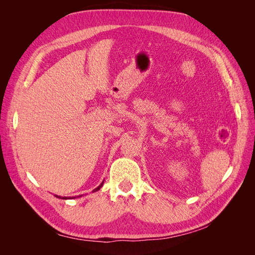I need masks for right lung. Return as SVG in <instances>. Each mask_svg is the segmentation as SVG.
I'll use <instances>...</instances> for the list:
<instances>
[{
    "label": "right lung",
    "instance_id": "add662e5",
    "mask_svg": "<svg viewBox=\"0 0 255 255\" xmlns=\"http://www.w3.org/2000/svg\"><path fill=\"white\" fill-rule=\"evenodd\" d=\"M103 183H104V181H103V182H102L101 184H100V185H99V186H98L97 188H95L94 190H92V192H95V191H98V190H99L100 188H101V187L103 186ZM56 197H57V196H56ZM80 197H81V196H80ZM57 198H60V197H57ZM61 199H68V198H67V197H64V198H61ZM69 199H74V197H72V198H69Z\"/></svg>",
    "mask_w": 255,
    "mask_h": 255
}]
</instances>
